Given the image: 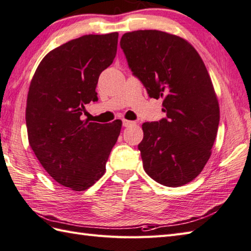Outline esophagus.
<instances>
[{
  "label": "esophagus",
  "instance_id": "1",
  "mask_svg": "<svg viewBox=\"0 0 251 251\" xmlns=\"http://www.w3.org/2000/svg\"><path fill=\"white\" fill-rule=\"evenodd\" d=\"M136 124L135 122H131V121H127V120H123V126L124 127H128V126H131Z\"/></svg>",
  "mask_w": 251,
  "mask_h": 251
}]
</instances>
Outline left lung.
<instances>
[{"instance_id":"1","label":"left lung","mask_w":251,"mask_h":251,"mask_svg":"<svg viewBox=\"0 0 251 251\" xmlns=\"http://www.w3.org/2000/svg\"><path fill=\"white\" fill-rule=\"evenodd\" d=\"M132 74L151 98H163L166 117L143 123L138 146L143 168L156 182L177 188L199 176L211 155L219 103L204 61L188 41L158 30L121 39Z\"/></svg>"}]
</instances>
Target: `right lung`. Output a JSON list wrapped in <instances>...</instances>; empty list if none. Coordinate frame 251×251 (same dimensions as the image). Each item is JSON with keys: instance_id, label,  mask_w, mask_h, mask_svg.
I'll return each mask as SVG.
<instances>
[{"instance_id": "obj_1", "label": "right lung", "mask_w": 251, "mask_h": 251, "mask_svg": "<svg viewBox=\"0 0 251 251\" xmlns=\"http://www.w3.org/2000/svg\"><path fill=\"white\" fill-rule=\"evenodd\" d=\"M119 33L88 34L50 50L31 79L25 108L29 145L50 177L73 191L90 188L105 172L122 121H82L97 101L100 73L113 62Z\"/></svg>"}]
</instances>
